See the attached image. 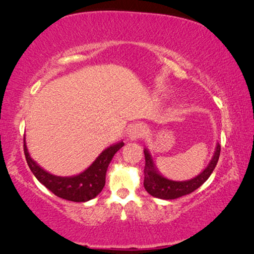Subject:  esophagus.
Listing matches in <instances>:
<instances>
[{"mask_svg": "<svg viewBox=\"0 0 254 254\" xmlns=\"http://www.w3.org/2000/svg\"><path fill=\"white\" fill-rule=\"evenodd\" d=\"M144 134L145 126L143 124H133L127 129V137L130 141H136L138 138L143 137Z\"/></svg>", "mask_w": 254, "mask_h": 254, "instance_id": "obj_1", "label": "esophagus"}]
</instances>
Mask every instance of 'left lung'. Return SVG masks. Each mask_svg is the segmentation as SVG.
Masks as SVG:
<instances>
[{
  "mask_svg": "<svg viewBox=\"0 0 254 254\" xmlns=\"http://www.w3.org/2000/svg\"><path fill=\"white\" fill-rule=\"evenodd\" d=\"M221 145L216 143L215 151L211 159L208 163V165L201 171L199 175L194 177L192 179L183 180V182H177L166 178L158 171L157 166L155 165L154 158L150 154V151L147 148H144V157H145V166H144V189L150 195L158 197L163 200H173L177 197L184 196L186 194H190L194 190L199 189L206 180L209 178L213 173L215 166L218 162L220 157Z\"/></svg>",
  "mask_w": 254,
  "mask_h": 254,
  "instance_id": "1",
  "label": "left lung"
}]
</instances>
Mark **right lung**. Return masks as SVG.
<instances>
[{
  "label": "right lung",
  "mask_w": 254,
  "mask_h": 254,
  "mask_svg": "<svg viewBox=\"0 0 254 254\" xmlns=\"http://www.w3.org/2000/svg\"><path fill=\"white\" fill-rule=\"evenodd\" d=\"M124 147V142H117L100 152L98 157L84 171L75 176L61 177L52 175L41 168L34 159L31 158L24 136V154L27 165L34 177L47 187L52 193L61 199L74 201V202H86L93 199L102 192L105 186L106 171L116 152Z\"/></svg>",
  "instance_id": "right-lung-1"
}]
</instances>
